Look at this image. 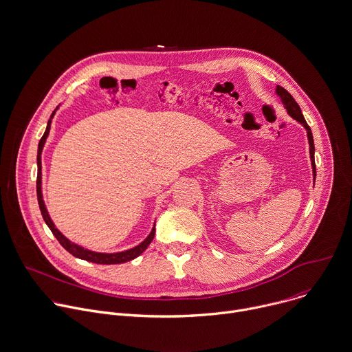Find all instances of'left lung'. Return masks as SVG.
Returning <instances> with one entry per match:
<instances>
[{
  "mask_svg": "<svg viewBox=\"0 0 352 352\" xmlns=\"http://www.w3.org/2000/svg\"><path fill=\"white\" fill-rule=\"evenodd\" d=\"M276 94L280 98L285 109L287 110L289 116L293 117V119L300 123L305 131H307V138H308V144H309V157H311V166H312V175H314V184H315V177H316V168H315V146H314V138H312V133L309 126L307 124L304 116L301 113V109L298 106V103L294 100V98L280 85H276Z\"/></svg>",
  "mask_w": 352,
  "mask_h": 352,
  "instance_id": "8db88e82",
  "label": "left lung"
}]
</instances>
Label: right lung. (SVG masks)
Returning a JSON list of instances; mask_svg holds the SVG:
<instances>
[{"mask_svg":"<svg viewBox=\"0 0 352 352\" xmlns=\"http://www.w3.org/2000/svg\"><path fill=\"white\" fill-rule=\"evenodd\" d=\"M60 106V104H59ZM59 106L52 111L50 120L47 123V129H45V133L43 135V138L40 140V144H38V151H37V167H38V173H37V199H38V206H40V210H41V214H43V218L45 221V223L48 225V228L51 229V232L54 233V236L58 239V242L74 257L80 258V260H85V261H89V263H95V264H106V265H110V264H123V263H127V261H131L134 258H137L138 256H141L146 248L151 245V242L153 241L155 238V232H156V228H155V223H153V228L151 230L149 235L146 236L145 241H142L138 246L133 248V249H129V250H124V252H117V253H99V252H94V250H89V249H84L82 246L69 241L63 233L55 226L54 221L51 219L50 217V212L47 210V206H45V201H44V197H43V173H41V153H43V149H44V145L47 142V138L50 135V130H51V123H52V119L56 113V110L59 109Z\"/></svg>","mask_w":352,"mask_h":352,"instance_id":"obj_1","label":"right lung"}]
</instances>
